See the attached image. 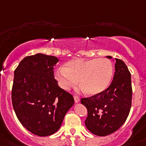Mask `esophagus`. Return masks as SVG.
<instances>
[{"instance_id": "34e87169", "label": "esophagus", "mask_w": 146, "mask_h": 146, "mask_svg": "<svg viewBox=\"0 0 146 146\" xmlns=\"http://www.w3.org/2000/svg\"><path fill=\"white\" fill-rule=\"evenodd\" d=\"M74 102H75V103H78V102H80V98L78 97V96H74Z\"/></svg>"}]
</instances>
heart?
Returning a JSON list of instances; mask_svg holds the SVG:
<instances>
[{
  "instance_id": "heart-1",
  "label": "heart",
  "mask_w": 146,
  "mask_h": 146,
  "mask_svg": "<svg viewBox=\"0 0 146 146\" xmlns=\"http://www.w3.org/2000/svg\"><path fill=\"white\" fill-rule=\"evenodd\" d=\"M113 68L108 59H74L56 72L60 86L68 90L78 84L88 95H97L109 86Z\"/></svg>"
}]
</instances>
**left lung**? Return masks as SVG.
I'll use <instances>...</instances> for the list:
<instances>
[{
	"label": "left lung",
	"instance_id": "left-lung-1",
	"mask_svg": "<svg viewBox=\"0 0 146 146\" xmlns=\"http://www.w3.org/2000/svg\"><path fill=\"white\" fill-rule=\"evenodd\" d=\"M115 60V73L109 87L101 93L80 100L87 109L85 120L87 129L100 137L110 135L119 129L126 121L131 108V73L122 60L116 58Z\"/></svg>",
	"mask_w": 146,
	"mask_h": 146
}]
</instances>
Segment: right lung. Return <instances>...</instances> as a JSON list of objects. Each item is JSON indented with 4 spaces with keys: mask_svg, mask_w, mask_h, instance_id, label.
Wrapping results in <instances>:
<instances>
[{
    "mask_svg": "<svg viewBox=\"0 0 146 146\" xmlns=\"http://www.w3.org/2000/svg\"><path fill=\"white\" fill-rule=\"evenodd\" d=\"M57 57L42 54L26 56L14 72L12 102L16 116L35 135L56 133L65 115L74 104L72 94L54 78Z\"/></svg>",
    "mask_w": 146,
    "mask_h": 146,
    "instance_id": "1",
    "label": "right lung"
}]
</instances>
